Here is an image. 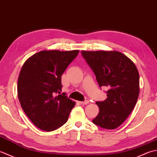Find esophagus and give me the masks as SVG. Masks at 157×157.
<instances>
[{"instance_id":"34e87169","label":"esophagus","mask_w":157,"mask_h":157,"mask_svg":"<svg viewBox=\"0 0 157 157\" xmlns=\"http://www.w3.org/2000/svg\"><path fill=\"white\" fill-rule=\"evenodd\" d=\"M79 104L82 105H88L89 103V101H82V102H79Z\"/></svg>"}]
</instances>
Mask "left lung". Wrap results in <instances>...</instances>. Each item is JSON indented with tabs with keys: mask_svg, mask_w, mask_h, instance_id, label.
<instances>
[{
	"mask_svg": "<svg viewBox=\"0 0 157 157\" xmlns=\"http://www.w3.org/2000/svg\"><path fill=\"white\" fill-rule=\"evenodd\" d=\"M100 87L106 86L107 98L96 102L99 113L92 122L107 129L117 128L135 107L140 92V77L134 63L116 51H82Z\"/></svg>",
	"mask_w": 157,
	"mask_h": 157,
	"instance_id": "left-lung-1",
	"label": "left lung"
}]
</instances>
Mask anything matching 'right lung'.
I'll list each match as a JSON object with an SVG mask.
<instances>
[{"label": "right lung", "mask_w": 157, "mask_h": 157, "mask_svg": "<svg viewBox=\"0 0 157 157\" xmlns=\"http://www.w3.org/2000/svg\"><path fill=\"white\" fill-rule=\"evenodd\" d=\"M79 53L42 51L26 60L19 73L17 94L21 108L39 129L51 132L64 125L75 102L61 94V75Z\"/></svg>", "instance_id": "obj_1"}]
</instances>
